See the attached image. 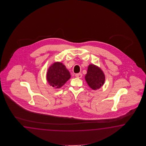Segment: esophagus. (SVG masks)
I'll list each match as a JSON object with an SVG mask.
<instances>
[{
  "mask_svg": "<svg viewBox=\"0 0 146 146\" xmlns=\"http://www.w3.org/2000/svg\"><path fill=\"white\" fill-rule=\"evenodd\" d=\"M76 77L78 78H82V74H76Z\"/></svg>",
  "mask_w": 146,
  "mask_h": 146,
  "instance_id": "1",
  "label": "esophagus"
}]
</instances>
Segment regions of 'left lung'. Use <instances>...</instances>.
I'll return each instance as SVG.
<instances>
[{
  "instance_id": "obj_1",
  "label": "left lung",
  "mask_w": 146,
  "mask_h": 146,
  "mask_svg": "<svg viewBox=\"0 0 146 146\" xmlns=\"http://www.w3.org/2000/svg\"><path fill=\"white\" fill-rule=\"evenodd\" d=\"M85 80L92 90L99 89L105 82L106 77L102 70L98 66L90 64L88 67Z\"/></svg>"
}]
</instances>
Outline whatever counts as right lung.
Here are the masks:
<instances>
[{
  "label": "right lung",
  "mask_w": 146,
  "mask_h": 146,
  "mask_svg": "<svg viewBox=\"0 0 146 146\" xmlns=\"http://www.w3.org/2000/svg\"><path fill=\"white\" fill-rule=\"evenodd\" d=\"M71 77L68 70L62 62H57L50 66L47 70L46 79L50 86L59 89Z\"/></svg>",
  "instance_id": "obj_1"
}]
</instances>
